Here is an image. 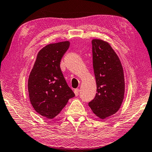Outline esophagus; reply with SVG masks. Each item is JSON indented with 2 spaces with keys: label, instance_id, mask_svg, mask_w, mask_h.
<instances>
[{
  "label": "esophagus",
  "instance_id": "esophagus-1",
  "mask_svg": "<svg viewBox=\"0 0 152 152\" xmlns=\"http://www.w3.org/2000/svg\"><path fill=\"white\" fill-rule=\"evenodd\" d=\"M79 89H75L74 90V93H75V95H76V96H77L79 95Z\"/></svg>",
  "mask_w": 152,
  "mask_h": 152
}]
</instances>
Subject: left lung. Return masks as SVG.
I'll return each instance as SVG.
<instances>
[{
	"label": "left lung",
	"mask_w": 152,
	"mask_h": 152,
	"mask_svg": "<svg viewBox=\"0 0 152 152\" xmlns=\"http://www.w3.org/2000/svg\"><path fill=\"white\" fill-rule=\"evenodd\" d=\"M91 42L97 93L89 106L97 117L105 119L115 114L123 102L124 70L118 56L108 42L101 39Z\"/></svg>",
	"instance_id": "left-lung-1"
}]
</instances>
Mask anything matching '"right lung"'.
Listing matches in <instances>:
<instances>
[{"label": "right lung", "instance_id": "add662e5", "mask_svg": "<svg viewBox=\"0 0 152 152\" xmlns=\"http://www.w3.org/2000/svg\"><path fill=\"white\" fill-rule=\"evenodd\" d=\"M70 42L49 44L40 50L29 75L28 91L31 105L42 116L53 119L59 113L75 94L61 70V58Z\"/></svg>", "mask_w": 152, "mask_h": 152}]
</instances>
